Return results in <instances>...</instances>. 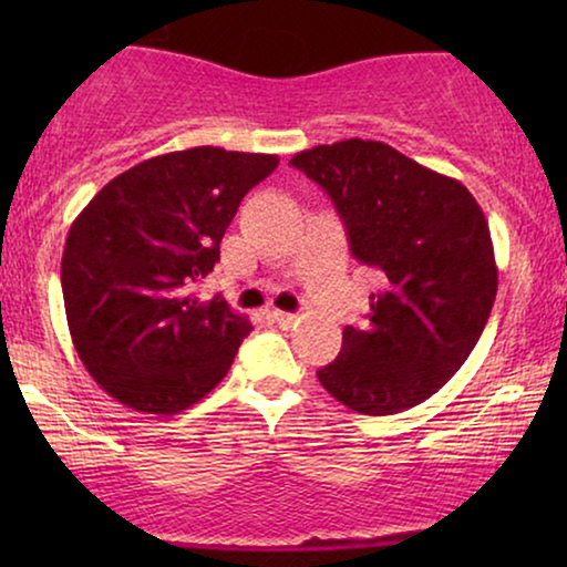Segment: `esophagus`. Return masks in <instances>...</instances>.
Instances as JSON below:
<instances>
[{
	"mask_svg": "<svg viewBox=\"0 0 567 567\" xmlns=\"http://www.w3.org/2000/svg\"><path fill=\"white\" fill-rule=\"evenodd\" d=\"M274 320H276L278 324H281V328H291V324L297 322L299 317H297V315H291V312H281V309H276V312H274Z\"/></svg>",
	"mask_w": 567,
	"mask_h": 567,
	"instance_id": "obj_1",
	"label": "esophagus"
}]
</instances>
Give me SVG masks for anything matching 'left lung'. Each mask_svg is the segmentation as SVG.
<instances>
[{
    "label": "left lung",
    "instance_id": "left-lung-1",
    "mask_svg": "<svg viewBox=\"0 0 567 567\" xmlns=\"http://www.w3.org/2000/svg\"><path fill=\"white\" fill-rule=\"evenodd\" d=\"M346 224L353 258L379 270L367 328L317 379L363 415H394L429 400L483 336L498 268L483 208L460 181L384 142L346 138L293 154Z\"/></svg>",
    "mask_w": 567,
    "mask_h": 567
}]
</instances>
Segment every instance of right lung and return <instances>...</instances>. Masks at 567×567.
<instances>
[{
    "instance_id": "1",
    "label": "right lung",
    "mask_w": 567,
    "mask_h": 567,
    "mask_svg": "<svg viewBox=\"0 0 567 567\" xmlns=\"http://www.w3.org/2000/svg\"><path fill=\"white\" fill-rule=\"evenodd\" d=\"M276 154L193 146L138 162L84 206L66 235L61 291L84 369L138 413L175 415L227 374L252 324L193 293L247 190Z\"/></svg>"
}]
</instances>
